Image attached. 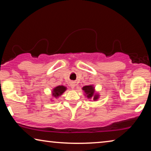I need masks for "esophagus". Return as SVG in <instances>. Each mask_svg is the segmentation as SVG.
<instances>
[{
	"instance_id": "34e87169",
	"label": "esophagus",
	"mask_w": 151,
	"mask_h": 151,
	"mask_svg": "<svg viewBox=\"0 0 151 151\" xmlns=\"http://www.w3.org/2000/svg\"><path fill=\"white\" fill-rule=\"evenodd\" d=\"M70 87H71V88H73H73H75V84H74V83H72V84L70 85Z\"/></svg>"
}]
</instances>
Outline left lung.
Masks as SVG:
<instances>
[{"mask_svg":"<svg viewBox=\"0 0 151 151\" xmlns=\"http://www.w3.org/2000/svg\"><path fill=\"white\" fill-rule=\"evenodd\" d=\"M83 91L85 93V95L87 97L88 99H93V101H97L99 98V93L95 92V87L93 85H87L84 86L82 88Z\"/></svg>","mask_w":151,"mask_h":151,"instance_id":"obj_1","label":"left lung"}]
</instances>
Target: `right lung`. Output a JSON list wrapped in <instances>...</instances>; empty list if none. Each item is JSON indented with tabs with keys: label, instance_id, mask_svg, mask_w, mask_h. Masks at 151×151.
<instances>
[{
	"label": "right lung",
	"instance_id": "1",
	"mask_svg": "<svg viewBox=\"0 0 151 151\" xmlns=\"http://www.w3.org/2000/svg\"><path fill=\"white\" fill-rule=\"evenodd\" d=\"M66 88H67L63 85L57 86V87H54L53 89H52V96L55 98H58V97L60 96V95H63V93L65 92Z\"/></svg>",
	"mask_w": 151,
	"mask_h": 151
}]
</instances>
